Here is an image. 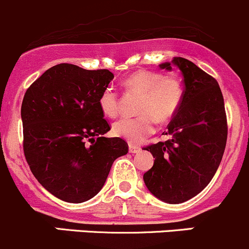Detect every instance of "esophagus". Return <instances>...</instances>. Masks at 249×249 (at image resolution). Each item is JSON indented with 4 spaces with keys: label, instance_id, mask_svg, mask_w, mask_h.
Instances as JSON below:
<instances>
[{
    "label": "esophagus",
    "instance_id": "34e87169",
    "mask_svg": "<svg viewBox=\"0 0 249 249\" xmlns=\"http://www.w3.org/2000/svg\"><path fill=\"white\" fill-rule=\"evenodd\" d=\"M140 147L137 146V145H133V144H129V152L130 154H137V152L140 151Z\"/></svg>",
    "mask_w": 249,
    "mask_h": 249
}]
</instances>
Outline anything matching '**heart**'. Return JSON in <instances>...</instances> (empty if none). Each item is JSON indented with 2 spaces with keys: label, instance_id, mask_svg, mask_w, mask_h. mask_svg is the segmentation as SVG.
<instances>
[{
  "label": "heart",
  "instance_id": "b5f03b06",
  "mask_svg": "<svg viewBox=\"0 0 249 249\" xmlns=\"http://www.w3.org/2000/svg\"><path fill=\"white\" fill-rule=\"evenodd\" d=\"M125 92L142 94L138 117H124L115 122L112 133L132 144L142 142L156 130V122L173 119L183 102V87L174 76L157 71L142 70L132 73L124 82ZM99 107L105 116L116 117L120 112L119 93L107 87L99 95Z\"/></svg>",
  "mask_w": 249,
  "mask_h": 249
}]
</instances>
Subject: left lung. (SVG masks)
Segmentation results:
<instances>
[{"label":"left lung","mask_w":249,"mask_h":249,"mask_svg":"<svg viewBox=\"0 0 249 249\" xmlns=\"http://www.w3.org/2000/svg\"><path fill=\"white\" fill-rule=\"evenodd\" d=\"M171 65L183 75V102L168 124L169 139L144 149L155 161L142 178L152 195L176 205L200 194L212 180L225 150L228 124L215 78L180 56L160 68L171 71Z\"/></svg>","instance_id":"left-lung-1"}]
</instances>
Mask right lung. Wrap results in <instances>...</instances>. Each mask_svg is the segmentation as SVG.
<instances>
[{"instance_id":"obj_1","label":"right lung","mask_w":249,"mask_h":249,"mask_svg":"<svg viewBox=\"0 0 249 249\" xmlns=\"http://www.w3.org/2000/svg\"><path fill=\"white\" fill-rule=\"evenodd\" d=\"M114 73L58 64L26 90L21 104L24 155L38 183L55 197L81 203L104 186L115 160L128 152L110 130L99 95Z\"/></svg>"}]
</instances>
